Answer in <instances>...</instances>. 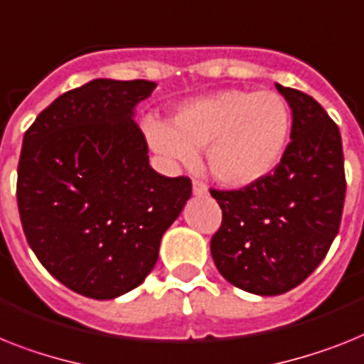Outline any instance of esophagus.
<instances>
[{
	"mask_svg": "<svg viewBox=\"0 0 364 364\" xmlns=\"http://www.w3.org/2000/svg\"><path fill=\"white\" fill-rule=\"evenodd\" d=\"M207 192H209V188H207L205 183L192 181V194H194V196H205Z\"/></svg>",
	"mask_w": 364,
	"mask_h": 364,
	"instance_id": "obj_1",
	"label": "esophagus"
}]
</instances>
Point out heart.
<instances>
[{"instance_id":"heart-1","label":"heart","mask_w":364,"mask_h":364,"mask_svg":"<svg viewBox=\"0 0 364 364\" xmlns=\"http://www.w3.org/2000/svg\"><path fill=\"white\" fill-rule=\"evenodd\" d=\"M144 133L168 163L194 164L207 148V166L225 187L246 188L267 179L283 161L291 111L279 94L228 88L183 103L172 124L146 120Z\"/></svg>"}]
</instances>
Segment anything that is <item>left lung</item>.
<instances>
[{
  "label": "left lung",
  "instance_id": "8db88e82",
  "mask_svg": "<svg viewBox=\"0 0 364 364\" xmlns=\"http://www.w3.org/2000/svg\"><path fill=\"white\" fill-rule=\"evenodd\" d=\"M276 88L292 111L279 166L252 187L210 191L222 209L213 261L231 285L259 296L289 292L313 274L337 237L346 194L337 124L314 97Z\"/></svg>",
  "mask_w": 364,
  "mask_h": 364
}]
</instances>
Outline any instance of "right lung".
<instances>
[{
  "label": "right lung",
  "instance_id": "right-lung-1",
  "mask_svg": "<svg viewBox=\"0 0 364 364\" xmlns=\"http://www.w3.org/2000/svg\"><path fill=\"white\" fill-rule=\"evenodd\" d=\"M157 83L92 79L64 92L23 135L18 210L55 279L92 300L133 291L192 194L188 177L149 166L135 109Z\"/></svg>",
  "mask_w": 364,
  "mask_h": 364
}]
</instances>
